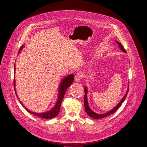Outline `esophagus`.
Segmentation results:
<instances>
[{"instance_id":"34e87169","label":"esophagus","mask_w":147,"mask_h":147,"mask_svg":"<svg viewBox=\"0 0 147 147\" xmlns=\"http://www.w3.org/2000/svg\"><path fill=\"white\" fill-rule=\"evenodd\" d=\"M82 75L81 74H78L75 77V81L76 82H79L81 79Z\"/></svg>"}]
</instances>
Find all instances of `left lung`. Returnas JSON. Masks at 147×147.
<instances>
[{"mask_svg": "<svg viewBox=\"0 0 147 147\" xmlns=\"http://www.w3.org/2000/svg\"><path fill=\"white\" fill-rule=\"evenodd\" d=\"M116 43H117L118 45V46L119 47V49H121L123 52H126V50L124 49L123 46H122V45L120 43V42H118L117 41H115ZM84 92H85V95H84V108H85V111H86V112L87 113V114L90 116L91 118H94V119H100V118H104L107 116H108L111 114H113V113H114L119 108V107L121 105V104H122V102L124 101L125 98L126 97L127 95V92H129V87H128V88H127V92L126 94H125V95L124 96V97L122 98V100H121V101L116 105V107L114 108L112 110L105 113H104V114H98V113H96L95 112H94L88 106V101H87V87H84Z\"/></svg>", "mask_w": 147, "mask_h": 147, "instance_id": "left-lung-1", "label": "left lung"}]
</instances>
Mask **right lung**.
Returning a JSON list of instances; mask_svg holds the SVG:
<instances>
[{
  "label": "right lung",
  "instance_id": "obj_1",
  "mask_svg": "<svg viewBox=\"0 0 147 147\" xmlns=\"http://www.w3.org/2000/svg\"><path fill=\"white\" fill-rule=\"evenodd\" d=\"M22 48V46L20 48V51ZM74 76L73 74H70L67 76L65 77L63 80L61 81L60 86H59V97L57 98V101L56 103V105H55V107L49 111L45 112V113H34L33 112L29 110H28L26 108H25L24 106V108L26 109V110L29 112L31 114H34L35 115H36L38 117H39L40 118H45V119H50V118H52L55 117H56V115H57V114H59V112H60V106L61 104V102L63 101V98L65 95L66 91L67 90V88L73 83V82L74 81ZM14 86L15 87V80H14ZM15 93L16 94V91L15 88ZM17 95V94H16ZM21 104L22 105V104L21 103Z\"/></svg>",
  "mask_w": 147,
  "mask_h": 147
}]
</instances>
